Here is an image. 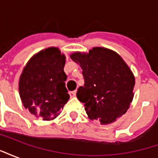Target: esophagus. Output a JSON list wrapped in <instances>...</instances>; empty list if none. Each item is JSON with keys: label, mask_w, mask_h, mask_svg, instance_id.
<instances>
[{"label": "esophagus", "mask_w": 158, "mask_h": 158, "mask_svg": "<svg viewBox=\"0 0 158 158\" xmlns=\"http://www.w3.org/2000/svg\"><path fill=\"white\" fill-rule=\"evenodd\" d=\"M69 95H70V97H75L76 90H73V91H70V92H69Z\"/></svg>", "instance_id": "34e87169"}]
</instances>
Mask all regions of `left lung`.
<instances>
[{"mask_svg": "<svg viewBox=\"0 0 158 158\" xmlns=\"http://www.w3.org/2000/svg\"><path fill=\"white\" fill-rule=\"evenodd\" d=\"M83 70L85 85L77 97L91 120L102 124L115 122L129 109L134 97L135 76L123 59L113 50L93 47L88 53L70 55Z\"/></svg>", "mask_w": 158, "mask_h": 158, "instance_id": "left-lung-1", "label": "left lung"}]
</instances>
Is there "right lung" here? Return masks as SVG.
<instances>
[{"mask_svg":"<svg viewBox=\"0 0 158 158\" xmlns=\"http://www.w3.org/2000/svg\"><path fill=\"white\" fill-rule=\"evenodd\" d=\"M65 55L57 47H48L29 59L19 78L23 105L44 121L55 119L70 97L65 86Z\"/></svg>","mask_w":158,"mask_h":158,"instance_id":"right-lung-1","label":"right lung"}]
</instances>
